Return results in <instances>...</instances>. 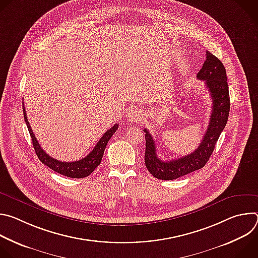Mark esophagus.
<instances>
[{
    "mask_svg": "<svg viewBox=\"0 0 258 258\" xmlns=\"http://www.w3.org/2000/svg\"><path fill=\"white\" fill-rule=\"evenodd\" d=\"M126 116H127V119L131 121V122H139V121H142V119H143V113H142V111L140 109H137V108H135V109H133V110H131V111H128L127 112V114H126Z\"/></svg>",
    "mask_w": 258,
    "mask_h": 258,
    "instance_id": "1",
    "label": "esophagus"
}]
</instances>
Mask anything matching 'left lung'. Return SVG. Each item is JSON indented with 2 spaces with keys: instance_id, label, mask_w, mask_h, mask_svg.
<instances>
[{
  "instance_id": "obj_1",
  "label": "left lung",
  "mask_w": 258,
  "mask_h": 258,
  "mask_svg": "<svg viewBox=\"0 0 258 258\" xmlns=\"http://www.w3.org/2000/svg\"><path fill=\"white\" fill-rule=\"evenodd\" d=\"M197 79L205 81L212 99V110L207 131L194 152L175 160L162 161L156 154V146L151 134L145 128V164L154 177L170 180L202 168L209 160L215 144L227 124L230 112V94L224 64L206 51V59L197 73Z\"/></svg>"
}]
</instances>
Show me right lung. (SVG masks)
<instances>
[{"label": "right lung", "instance_id": "obj_1", "mask_svg": "<svg viewBox=\"0 0 258 258\" xmlns=\"http://www.w3.org/2000/svg\"><path fill=\"white\" fill-rule=\"evenodd\" d=\"M23 108V115H24V120L25 123L27 125L28 132L30 134L31 137V141L33 144V148L34 151L38 155L39 159L48 167H50L52 170L68 176V177H73V178H83L86 177L88 175H90L96 168L97 166L101 163L106 145L109 142V140L111 139V137L113 136V134L116 132V130L118 128V124H114L111 128L108 130L103 137L99 140V142L97 143V145L95 146V148L92 150V152L87 155L85 158L81 159V160H77L73 162H64V161H59L57 159H54L53 157L49 156L41 147L40 143L36 141L34 134L30 127V124L27 120V116H26V111L24 105L22 106Z\"/></svg>", "mask_w": 258, "mask_h": 258}]
</instances>
